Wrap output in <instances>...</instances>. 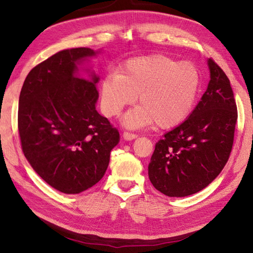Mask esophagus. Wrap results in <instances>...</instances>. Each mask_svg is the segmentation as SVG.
Returning <instances> with one entry per match:
<instances>
[{
    "instance_id": "34e87169",
    "label": "esophagus",
    "mask_w": 253,
    "mask_h": 253,
    "mask_svg": "<svg viewBox=\"0 0 253 253\" xmlns=\"http://www.w3.org/2000/svg\"><path fill=\"white\" fill-rule=\"evenodd\" d=\"M123 137L125 138L126 140H132V139H135V138H137L138 135H137V133L129 132V131H124Z\"/></svg>"
}]
</instances>
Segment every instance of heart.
Segmentation results:
<instances>
[{"label":"heart","instance_id":"heart-1","mask_svg":"<svg viewBox=\"0 0 253 253\" xmlns=\"http://www.w3.org/2000/svg\"><path fill=\"white\" fill-rule=\"evenodd\" d=\"M201 77L194 64L152 54L125 62L120 73L107 74L101 82V107L108 117L117 116L124 107L140 104L128 112L124 124L143 127L156 123L159 128L179 125L190 115L200 90Z\"/></svg>","mask_w":253,"mask_h":253}]
</instances>
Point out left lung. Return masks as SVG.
Returning <instances> with one entry per match:
<instances>
[{
    "label": "left lung",
    "mask_w": 253,
    "mask_h": 253,
    "mask_svg": "<svg viewBox=\"0 0 253 253\" xmlns=\"http://www.w3.org/2000/svg\"><path fill=\"white\" fill-rule=\"evenodd\" d=\"M211 81L190 117L156 143L148 167L152 185L184 197L214 181L229 159L238 112L230 81L209 59Z\"/></svg>",
    "instance_id": "obj_1"
}]
</instances>
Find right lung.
<instances>
[{
	"label": "right lung",
	"instance_id": "add662e5",
	"mask_svg": "<svg viewBox=\"0 0 253 253\" xmlns=\"http://www.w3.org/2000/svg\"><path fill=\"white\" fill-rule=\"evenodd\" d=\"M95 51L64 49L34 67L23 84L17 127L33 169L53 189L78 194L100 181L120 132L95 110L93 74L78 77L77 64Z\"/></svg>",
	"mask_w": 253,
	"mask_h": 253
}]
</instances>
